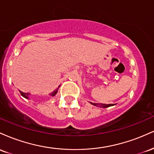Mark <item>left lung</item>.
<instances>
[{
	"label": "left lung",
	"instance_id": "left-lung-1",
	"mask_svg": "<svg viewBox=\"0 0 154 154\" xmlns=\"http://www.w3.org/2000/svg\"><path fill=\"white\" fill-rule=\"evenodd\" d=\"M91 104H93V105L94 106H96L98 107H101V108H107V107H109V106H112V104H104V103H91V102H90Z\"/></svg>",
	"mask_w": 154,
	"mask_h": 154
}]
</instances>
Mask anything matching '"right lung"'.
Here are the masks:
<instances>
[{
    "mask_svg": "<svg viewBox=\"0 0 154 154\" xmlns=\"http://www.w3.org/2000/svg\"><path fill=\"white\" fill-rule=\"evenodd\" d=\"M59 87H60V85L59 86ZM59 88H58L56 90V91H54V92H53L52 93H51V96H54V95H56V93H58V90H59ZM19 92H20L21 95H22V96L24 97V98H26V99H29V95H30V94H29V93H23V92H22L21 91H19Z\"/></svg>",
    "mask_w": 154,
    "mask_h": 154,
    "instance_id": "obj_1",
    "label": "right lung"
}]
</instances>
